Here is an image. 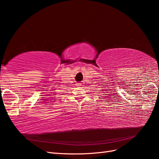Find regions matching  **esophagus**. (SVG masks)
Listing matches in <instances>:
<instances>
[{
	"instance_id": "34e87169",
	"label": "esophagus",
	"mask_w": 159,
	"mask_h": 159,
	"mask_svg": "<svg viewBox=\"0 0 159 159\" xmlns=\"http://www.w3.org/2000/svg\"><path fill=\"white\" fill-rule=\"evenodd\" d=\"M76 85L80 86V85H81V84H80V83H77V84H76Z\"/></svg>"
}]
</instances>
